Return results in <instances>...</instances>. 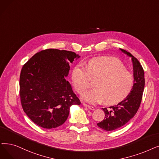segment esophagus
Here are the masks:
<instances>
[{
	"instance_id": "obj_1",
	"label": "esophagus",
	"mask_w": 159,
	"mask_h": 159,
	"mask_svg": "<svg viewBox=\"0 0 159 159\" xmlns=\"http://www.w3.org/2000/svg\"><path fill=\"white\" fill-rule=\"evenodd\" d=\"M82 105H83L84 107H86L87 108H88V109H89V110H94V109H95V108H94L93 107H92V106H90V105H86V104H85V103H82Z\"/></svg>"
}]
</instances>
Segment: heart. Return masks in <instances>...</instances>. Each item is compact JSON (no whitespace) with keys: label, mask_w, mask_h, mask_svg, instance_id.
I'll return each instance as SVG.
<instances>
[{"label":"heart","mask_w":159,"mask_h":159,"mask_svg":"<svg viewBox=\"0 0 159 159\" xmlns=\"http://www.w3.org/2000/svg\"><path fill=\"white\" fill-rule=\"evenodd\" d=\"M75 89L81 93L94 82L93 89L82 95L85 101L95 104L103 101L113 105L125 99L133 88L134 79L121 61L115 58H95L88 61L86 68L76 66L71 74Z\"/></svg>","instance_id":"1"}]
</instances>
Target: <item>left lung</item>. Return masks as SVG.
Wrapping results in <instances>:
<instances>
[{"instance_id": "1", "label": "left lung", "mask_w": 159, "mask_h": 159, "mask_svg": "<svg viewBox=\"0 0 159 159\" xmlns=\"http://www.w3.org/2000/svg\"><path fill=\"white\" fill-rule=\"evenodd\" d=\"M120 50L132 59L134 84L130 93L118 105L108 108H102L105 113V119L97 125L107 131L114 130L123 126L133 118L140 106L145 86L143 69L139 61L127 51L122 49Z\"/></svg>"}]
</instances>
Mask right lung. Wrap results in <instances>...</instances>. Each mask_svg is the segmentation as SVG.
<instances>
[{
  "label": "right lung",
  "instance_id": "1",
  "mask_svg": "<svg viewBox=\"0 0 159 159\" xmlns=\"http://www.w3.org/2000/svg\"><path fill=\"white\" fill-rule=\"evenodd\" d=\"M80 57L74 52L49 49L39 51L25 63L20 74L19 95L24 112L45 129L62 125L70 107L80 104L66 77L69 62Z\"/></svg>",
  "mask_w": 159,
  "mask_h": 159
}]
</instances>
